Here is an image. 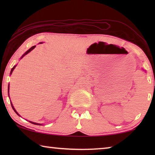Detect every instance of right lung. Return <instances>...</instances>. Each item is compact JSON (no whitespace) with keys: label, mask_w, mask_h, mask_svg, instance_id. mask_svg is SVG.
<instances>
[{"label":"right lung","mask_w":155,"mask_h":155,"mask_svg":"<svg viewBox=\"0 0 155 155\" xmlns=\"http://www.w3.org/2000/svg\"><path fill=\"white\" fill-rule=\"evenodd\" d=\"M43 42H40V44H42ZM35 46H32V47H31V48H29V49H28V51H27V52H25V53H24V54H23V55L22 56V57H20V59H22V58H23V57H25V55H26V54H27L28 53V52H30L31 51H32V50H33L34 48H35ZM16 65H14V67H13V68H12V69L11 70V72H10V75H11L12 74V72H13V71H14V70L15 69V67H16ZM9 85H8V96H9ZM11 104H12V108H13V109H14V111L15 112V113H16V114H17V115H19V116H20V115H19V114H18V113L16 111V110H15V108H14V106H13V104H12V102H11ZM28 122H30L31 123H32V124H36V125H42V124H39V123H36V122H31V121H28Z\"/></svg>","instance_id":"add662e5"}]
</instances>
